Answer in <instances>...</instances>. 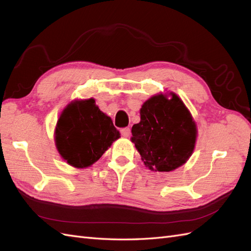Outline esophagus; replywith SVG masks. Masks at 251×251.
<instances>
[{
	"label": "esophagus",
	"instance_id": "34e87169",
	"mask_svg": "<svg viewBox=\"0 0 251 251\" xmlns=\"http://www.w3.org/2000/svg\"><path fill=\"white\" fill-rule=\"evenodd\" d=\"M120 133L123 136H125V137H127V136H130L131 134V128L130 127H123L120 130Z\"/></svg>",
	"mask_w": 251,
	"mask_h": 251
}]
</instances>
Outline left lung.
Returning a JSON list of instances; mask_svg holds the SVG:
<instances>
[{
  "label": "left lung",
  "mask_w": 251,
  "mask_h": 251,
  "mask_svg": "<svg viewBox=\"0 0 251 251\" xmlns=\"http://www.w3.org/2000/svg\"><path fill=\"white\" fill-rule=\"evenodd\" d=\"M172 96L151 97L140 109V123L132 127V141L151 171L176 170L195 148L196 125L180 98Z\"/></svg>",
  "instance_id": "left-lung-1"
}]
</instances>
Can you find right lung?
<instances>
[{
    "label": "right lung",
    "mask_w": 251,
    "mask_h": 251,
    "mask_svg": "<svg viewBox=\"0 0 251 251\" xmlns=\"http://www.w3.org/2000/svg\"><path fill=\"white\" fill-rule=\"evenodd\" d=\"M119 132L93 98L70 103L60 115L55 128L56 148L75 168H87L100 159Z\"/></svg>",
    "instance_id": "right-lung-1"
}]
</instances>
